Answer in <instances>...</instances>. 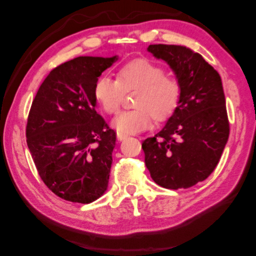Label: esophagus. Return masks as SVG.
Here are the masks:
<instances>
[{
    "instance_id": "1",
    "label": "esophagus",
    "mask_w": 256,
    "mask_h": 256,
    "mask_svg": "<svg viewBox=\"0 0 256 256\" xmlns=\"http://www.w3.org/2000/svg\"><path fill=\"white\" fill-rule=\"evenodd\" d=\"M116 137H118L119 140H126V138H127V135H124V134H121V132H118V134H116Z\"/></svg>"
}]
</instances>
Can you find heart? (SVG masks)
Wrapping results in <instances>:
<instances>
[{
    "label": "heart",
    "instance_id": "obj_1",
    "mask_svg": "<svg viewBox=\"0 0 256 256\" xmlns=\"http://www.w3.org/2000/svg\"><path fill=\"white\" fill-rule=\"evenodd\" d=\"M135 108L121 112L112 121V126L121 134H136L148 129L153 118L166 119L177 106L180 84L171 74H166L161 66L145 58L129 62L116 74V80L100 77L94 86L96 102L108 114L119 111L124 93L136 90Z\"/></svg>",
    "mask_w": 256,
    "mask_h": 256
}]
</instances>
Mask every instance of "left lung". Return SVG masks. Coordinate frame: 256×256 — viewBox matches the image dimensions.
<instances>
[{
  "label": "left lung",
  "instance_id": "obj_1",
  "mask_svg": "<svg viewBox=\"0 0 256 256\" xmlns=\"http://www.w3.org/2000/svg\"><path fill=\"white\" fill-rule=\"evenodd\" d=\"M148 50L174 70L180 96L162 130L142 144L145 164L161 187L190 188L213 172L227 144L222 82L218 71L186 46L154 44Z\"/></svg>",
  "mask_w": 256,
  "mask_h": 256
}]
</instances>
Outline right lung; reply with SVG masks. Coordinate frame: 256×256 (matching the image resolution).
I'll return each mask as SVG.
<instances>
[{"label":"right lung","instance_id":"right-lung-1","mask_svg":"<svg viewBox=\"0 0 256 256\" xmlns=\"http://www.w3.org/2000/svg\"><path fill=\"white\" fill-rule=\"evenodd\" d=\"M116 56H78L54 68L28 114L26 137L40 179L58 198L88 204L106 192L116 132L95 110L94 86Z\"/></svg>","mask_w":256,"mask_h":256}]
</instances>
